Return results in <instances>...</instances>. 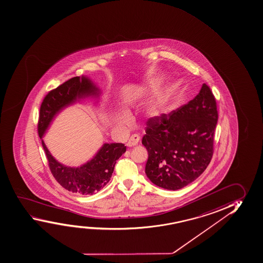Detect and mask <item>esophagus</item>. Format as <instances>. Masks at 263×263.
<instances>
[{
    "instance_id": "34e87169",
    "label": "esophagus",
    "mask_w": 263,
    "mask_h": 263,
    "mask_svg": "<svg viewBox=\"0 0 263 263\" xmlns=\"http://www.w3.org/2000/svg\"><path fill=\"white\" fill-rule=\"evenodd\" d=\"M140 141H141L140 135H139V134H134V135H132L130 138H129V141L127 142V146H128V147L136 146Z\"/></svg>"
}]
</instances>
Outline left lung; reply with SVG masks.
<instances>
[{
    "instance_id": "8db88e82",
    "label": "left lung",
    "mask_w": 263,
    "mask_h": 263,
    "mask_svg": "<svg viewBox=\"0 0 263 263\" xmlns=\"http://www.w3.org/2000/svg\"><path fill=\"white\" fill-rule=\"evenodd\" d=\"M217 122V102L206 83L187 104L149 119L141 142L149 153L151 181L176 191L196 180L212 161Z\"/></svg>"
}]
</instances>
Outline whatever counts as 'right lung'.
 <instances>
[{
	"label": "right lung",
	"instance_id": "obj_1",
	"mask_svg": "<svg viewBox=\"0 0 263 263\" xmlns=\"http://www.w3.org/2000/svg\"><path fill=\"white\" fill-rule=\"evenodd\" d=\"M98 95V89L89 79L84 76L73 77L50 90L40 108L38 134L51 174L63 188L81 195L96 193L109 182L116 161L126 152V146L123 143H104L90 161L78 168H71L61 164L51 156L43 136L55 114L64 107L76 102L77 99Z\"/></svg>",
	"mask_w": 263,
	"mask_h": 263
}]
</instances>
